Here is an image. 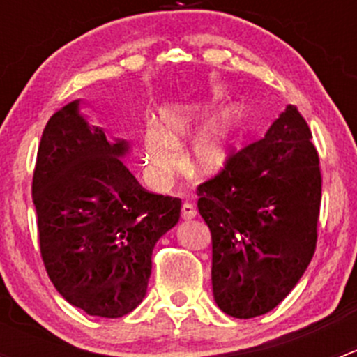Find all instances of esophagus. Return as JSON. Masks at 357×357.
Returning a JSON list of instances; mask_svg holds the SVG:
<instances>
[{
	"label": "esophagus",
	"instance_id": "esophagus-1",
	"mask_svg": "<svg viewBox=\"0 0 357 357\" xmlns=\"http://www.w3.org/2000/svg\"><path fill=\"white\" fill-rule=\"evenodd\" d=\"M197 215V208L193 207L192 204H188V202H186V204H183V207H181V218L185 219V221H190V219H193Z\"/></svg>",
	"mask_w": 357,
	"mask_h": 357
}]
</instances>
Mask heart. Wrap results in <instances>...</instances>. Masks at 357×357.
Here are the masks:
<instances>
[{
    "instance_id": "1",
    "label": "heart",
    "mask_w": 357,
    "mask_h": 357,
    "mask_svg": "<svg viewBox=\"0 0 357 357\" xmlns=\"http://www.w3.org/2000/svg\"><path fill=\"white\" fill-rule=\"evenodd\" d=\"M218 109V96L169 103L162 107L158 124H149L143 129L142 150L146 174L153 186L162 188L171 181L181 164V149L202 128L204 131L199 132L186 152L188 174L197 179H211L228 167L235 152L240 117L238 112L229 107L213 121Z\"/></svg>"
}]
</instances>
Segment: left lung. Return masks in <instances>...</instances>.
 Masks as SVG:
<instances>
[{
	"instance_id": "obj_1",
	"label": "left lung",
	"mask_w": 357,
	"mask_h": 357,
	"mask_svg": "<svg viewBox=\"0 0 357 357\" xmlns=\"http://www.w3.org/2000/svg\"><path fill=\"white\" fill-rule=\"evenodd\" d=\"M307 122L287 109L264 138L197 190L212 235V294L222 312L255 318L294 290L311 262L321 204L319 158Z\"/></svg>"
}]
</instances>
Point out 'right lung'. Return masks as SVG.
Masks as SVG:
<instances>
[{"mask_svg": "<svg viewBox=\"0 0 357 357\" xmlns=\"http://www.w3.org/2000/svg\"><path fill=\"white\" fill-rule=\"evenodd\" d=\"M126 139H109L81 114V100L50 117L38 150L32 202L46 273L89 316L121 318L138 307L152 252L179 221L181 200L142 188L126 167Z\"/></svg>", "mask_w": 357, "mask_h": 357, "instance_id": "right-lung-1", "label": "right lung"}]
</instances>
